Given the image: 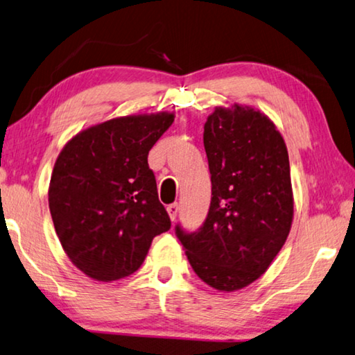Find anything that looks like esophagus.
Here are the masks:
<instances>
[{
	"label": "esophagus",
	"mask_w": 355,
	"mask_h": 355,
	"mask_svg": "<svg viewBox=\"0 0 355 355\" xmlns=\"http://www.w3.org/2000/svg\"><path fill=\"white\" fill-rule=\"evenodd\" d=\"M166 211H168V216H170V218L174 222V218L178 217V212H179V205L178 202H173V205L166 207Z\"/></svg>",
	"instance_id": "obj_1"
}]
</instances>
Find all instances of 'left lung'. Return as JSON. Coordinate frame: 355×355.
I'll return each instance as SVG.
<instances>
[{
  "mask_svg": "<svg viewBox=\"0 0 355 355\" xmlns=\"http://www.w3.org/2000/svg\"><path fill=\"white\" fill-rule=\"evenodd\" d=\"M212 196L196 231L176 225L195 274L218 291H237L264 274L291 230L288 149L267 116L217 107L205 124Z\"/></svg>",
  "mask_w": 355,
  "mask_h": 355,
  "instance_id": "left-lung-1",
  "label": "left lung"
}]
</instances>
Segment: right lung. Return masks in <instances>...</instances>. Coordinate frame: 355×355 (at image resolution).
I'll use <instances>...</instances> for the list:
<instances>
[{"label": "right lung", "mask_w": 355, "mask_h": 355, "mask_svg": "<svg viewBox=\"0 0 355 355\" xmlns=\"http://www.w3.org/2000/svg\"><path fill=\"white\" fill-rule=\"evenodd\" d=\"M174 116H127L86 129L58 157L49 206L72 263L98 282L129 277L171 228L148 154Z\"/></svg>", "instance_id": "add662e5"}]
</instances>
